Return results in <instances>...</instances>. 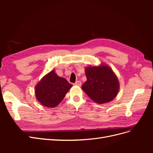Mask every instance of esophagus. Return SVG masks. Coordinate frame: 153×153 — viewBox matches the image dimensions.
<instances>
[{"mask_svg": "<svg viewBox=\"0 0 153 153\" xmlns=\"http://www.w3.org/2000/svg\"><path fill=\"white\" fill-rule=\"evenodd\" d=\"M74 84L76 85H78V86H81V85H82V82H81L80 81H79V80H78V81H76V82Z\"/></svg>", "mask_w": 153, "mask_h": 153, "instance_id": "34e87169", "label": "esophagus"}]
</instances>
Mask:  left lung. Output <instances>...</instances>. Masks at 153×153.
<instances>
[{
  "instance_id": "1",
  "label": "left lung",
  "mask_w": 153,
  "mask_h": 153,
  "mask_svg": "<svg viewBox=\"0 0 153 153\" xmlns=\"http://www.w3.org/2000/svg\"><path fill=\"white\" fill-rule=\"evenodd\" d=\"M87 81L82 89L95 102L103 104L117 96L119 84L112 69L106 65L85 69Z\"/></svg>"
}]
</instances>
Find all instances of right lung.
<instances>
[{
    "mask_svg": "<svg viewBox=\"0 0 153 153\" xmlns=\"http://www.w3.org/2000/svg\"><path fill=\"white\" fill-rule=\"evenodd\" d=\"M72 85L53 71L46 75L37 85L35 92L38 100L47 107H54L61 103Z\"/></svg>",
    "mask_w": 153,
    "mask_h": 153,
    "instance_id": "obj_1",
    "label": "right lung"
}]
</instances>
